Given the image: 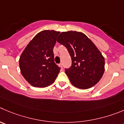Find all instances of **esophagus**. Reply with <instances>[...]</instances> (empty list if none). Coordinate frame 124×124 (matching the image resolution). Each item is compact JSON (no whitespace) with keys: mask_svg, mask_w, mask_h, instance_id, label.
Masks as SVG:
<instances>
[{"mask_svg":"<svg viewBox=\"0 0 124 124\" xmlns=\"http://www.w3.org/2000/svg\"><path fill=\"white\" fill-rule=\"evenodd\" d=\"M59 66H60L61 69H63V63H60V64H59Z\"/></svg>","mask_w":124,"mask_h":124,"instance_id":"1","label":"esophagus"}]
</instances>
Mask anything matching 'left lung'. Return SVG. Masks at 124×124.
<instances>
[{
    "mask_svg": "<svg viewBox=\"0 0 124 124\" xmlns=\"http://www.w3.org/2000/svg\"><path fill=\"white\" fill-rule=\"evenodd\" d=\"M57 42L65 46L72 59L65 73L73 86L85 89L98 83L105 70V59L95 44L78 31L62 32Z\"/></svg>",
    "mask_w": 124,
    "mask_h": 124,
    "instance_id": "1",
    "label": "left lung"
}]
</instances>
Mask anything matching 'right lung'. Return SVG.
Here are the masks:
<instances>
[{
	"label": "right lung",
	"mask_w": 124,
	"mask_h": 124,
	"mask_svg": "<svg viewBox=\"0 0 124 124\" xmlns=\"http://www.w3.org/2000/svg\"><path fill=\"white\" fill-rule=\"evenodd\" d=\"M59 31L44 30L38 33L21 54V74L31 85L45 88L55 82L60 68L54 61L53 52Z\"/></svg>",
	"instance_id": "obj_1"
}]
</instances>
